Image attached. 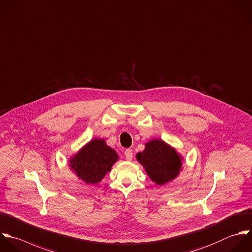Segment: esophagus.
Instances as JSON below:
<instances>
[{
	"mask_svg": "<svg viewBox=\"0 0 252 252\" xmlns=\"http://www.w3.org/2000/svg\"><path fill=\"white\" fill-rule=\"evenodd\" d=\"M125 156H126V159L127 161H131L132 158H133L132 150H131V149H126V150H125Z\"/></svg>",
	"mask_w": 252,
	"mask_h": 252,
	"instance_id": "esophagus-1",
	"label": "esophagus"
}]
</instances>
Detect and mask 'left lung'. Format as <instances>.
<instances>
[{
  "label": "left lung",
  "instance_id": "1",
  "mask_svg": "<svg viewBox=\"0 0 252 252\" xmlns=\"http://www.w3.org/2000/svg\"><path fill=\"white\" fill-rule=\"evenodd\" d=\"M150 179L159 186L174 180L182 167L181 158L175 149L162 140L146 143L145 150L136 155Z\"/></svg>",
  "mask_w": 252,
  "mask_h": 252
}]
</instances>
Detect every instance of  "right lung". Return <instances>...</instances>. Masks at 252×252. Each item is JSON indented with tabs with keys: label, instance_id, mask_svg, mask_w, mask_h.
<instances>
[{
	"label": "right lung",
	"instance_id": "add662e5",
	"mask_svg": "<svg viewBox=\"0 0 252 252\" xmlns=\"http://www.w3.org/2000/svg\"><path fill=\"white\" fill-rule=\"evenodd\" d=\"M117 160L115 150L107 146L104 140L94 139L70 160V166L81 180L95 185L101 182Z\"/></svg>",
	"mask_w": 252,
	"mask_h": 252
}]
</instances>
